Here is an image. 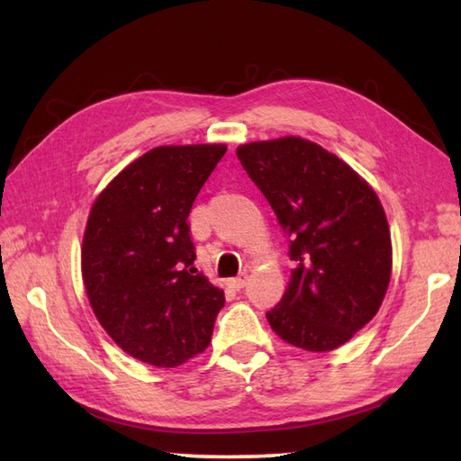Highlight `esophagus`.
<instances>
[{"label":"esophagus","instance_id":"1","mask_svg":"<svg viewBox=\"0 0 461 461\" xmlns=\"http://www.w3.org/2000/svg\"><path fill=\"white\" fill-rule=\"evenodd\" d=\"M246 283H248V277L241 276V277H236V279H230L228 285H230L233 291H240V289L246 287Z\"/></svg>","mask_w":461,"mask_h":461}]
</instances>
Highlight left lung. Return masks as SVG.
Wrapping results in <instances>:
<instances>
[{
	"label": "left lung",
	"mask_w": 461,
	"mask_h": 461,
	"mask_svg": "<svg viewBox=\"0 0 461 461\" xmlns=\"http://www.w3.org/2000/svg\"><path fill=\"white\" fill-rule=\"evenodd\" d=\"M238 158L289 236L295 261L271 329L293 347L327 352L376 315L393 273L386 213L366 180L322 146L283 136L241 144Z\"/></svg>",
	"instance_id": "obj_1"
}]
</instances>
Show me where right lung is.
I'll return each mask as SVG.
<instances>
[{
    "label": "right lung",
    "mask_w": 461,
    "mask_h": 461,
    "mask_svg": "<svg viewBox=\"0 0 461 461\" xmlns=\"http://www.w3.org/2000/svg\"><path fill=\"white\" fill-rule=\"evenodd\" d=\"M225 144L158 146L95 200L81 267L96 319L126 355L174 368L210 345L223 291L194 267L188 215Z\"/></svg>",
    "instance_id": "right-lung-1"
}]
</instances>
